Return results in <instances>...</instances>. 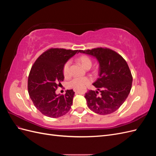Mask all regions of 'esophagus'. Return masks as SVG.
I'll return each instance as SVG.
<instances>
[{"mask_svg": "<svg viewBox=\"0 0 156 156\" xmlns=\"http://www.w3.org/2000/svg\"><path fill=\"white\" fill-rule=\"evenodd\" d=\"M73 91H74L75 92H76L77 90V89H76V88H74V89H73Z\"/></svg>", "mask_w": 156, "mask_h": 156, "instance_id": "1", "label": "esophagus"}]
</instances>
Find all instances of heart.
<instances>
[{
    "mask_svg": "<svg viewBox=\"0 0 156 156\" xmlns=\"http://www.w3.org/2000/svg\"><path fill=\"white\" fill-rule=\"evenodd\" d=\"M79 62L81 64L84 68L89 69L92 64V59L87 55H81L78 58ZM71 65V60H68L66 62L63 66L62 72L65 77H68L69 74V68ZM92 81V79L88 77H74L68 83V87L72 88H79L86 84H89Z\"/></svg>",
    "mask_w": 156,
    "mask_h": 156,
    "instance_id": "b5f03b06",
    "label": "heart"
}]
</instances>
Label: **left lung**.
I'll list each match as a JSON object with an SVG mask.
<instances>
[{"label": "left lung", "mask_w": 156, "mask_h": 156, "mask_svg": "<svg viewBox=\"0 0 156 156\" xmlns=\"http://www.w3.org/2000/svg\"><path fill=\"white\" fill-rule=\"evenodd\" d=\"M79 52L95 56L100 63V77L93 83L98 91L89 90L84 96L88 108L101 115L114 112L123 104L132 86L133 77L126 61L116 51L107 48Z\"/></svg>", "instance_id": "1"}]
</instances>
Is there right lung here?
I'll return each instance as SVG.
<instances>
[{"instance_id":"right-lung-1","label":"right lung","mask_w":156,"mask_h":156,"mask_svg":"<svg viewBox=\"0 0 156 156\" xmlns=\"http://www.w3.org/2000/svg\"><path fill=\"white\" fill-rule=\"evenodd\" d=\"M78 50L51 48L44 52L32 65L28 78V92L34 106L50 118L62 116L70 110L75 92L67 90L64 95L55 91L64 80V63Z\"/></svg>"}]
</instances>
